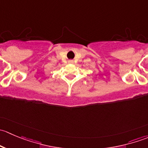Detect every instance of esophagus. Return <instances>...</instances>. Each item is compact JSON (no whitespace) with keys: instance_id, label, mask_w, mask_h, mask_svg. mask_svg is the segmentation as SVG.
Returning a JSON list of instances; mask_svg holds the SVG:
<instances>
[{"instance_id":"1","label":"esophagus","mask_w":148,"mask_h":148,"mask_svg":"<svg viewBox=\"0 0 148 148\" xmlns=\"http://www.w3.org/2000/svg\"><path fill=\"white\" fill-rule=\"evenodd\" d=\"M69 64H73V63H74V61H73V60H69Z\"/></svg>"}]
</instances>
